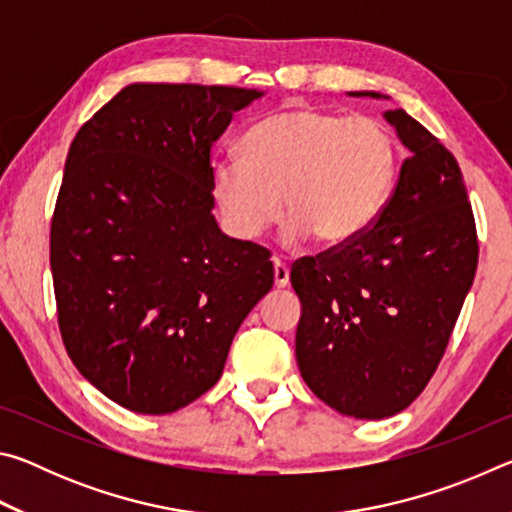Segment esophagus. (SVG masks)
Wrapping results in <instances>:
<instances>
[{"label":"esophagus","mask_w":512,"mask_h":512,"mask_svg":"<svg viewBox=\"0 0 512 512\" xmlns=\"http://www.w3.org/2000/svg\"><path fill=\"white\" fill-rule=\"evenodd\" d=\"M273 284L277 289H284L289 284V266L282 259H273Z\"/></svg>","instance_id":"esophagus-1"}]
</instances>
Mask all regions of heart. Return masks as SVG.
I'll return each mask as SVG.
<instances>
[{
  "label": "heart",
  "instance_id": "heart-1",
  "mask_svg": "<svg viewBox=\"0 0 512 512\" xmlns=\"http://www.w3.org/2000/svg\"><path fill=\"white\" fill-rule=\"evenodd\" d=\"M397 171L400 142L384 121L287 106L248 128L241 158L214 164L212 189L241 239L262 235L284 194L289 244L316 235L325 246H345L375 223Z\"/></svg>",
  "mask_w": 512,
  "mask_h": 512
}]
</instances>
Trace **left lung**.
Instances as JSON below:
<instances>
[{"label": "left lung", "instance_id": "obj_1", "mask_svg": "<svg viewBox=\"0 0 512 512\" xmlns=\"http://www.w3.org/2000/svg\"><path fill=\"white\" fill-rule=\"evenodd\" d=\"M384 117L411 151L384 210L350 244L291 268L300 375L318 400L359 420L391 418L424 391L479 262L456 158L404 110Z\"/></svg>", "mask_w": 512, "mask_h": 512}]
</instances>
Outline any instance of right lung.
<instances>
[{
    "instance_id": "obj_1",
    "label": "right lung",
    "mask_w": 512,
    "mask_h": 512,
    "mask_svg": "<svg viewBox=\"0 0 512 512\" xmlns=\"http://www.w3.org/2000/svg\"><path fill=\"white\" fill-rule=\"evenodd\" d=\"M262 92L133 83L69 146L49 259L65 350L124 409L164 415L219 381L273 287L268 250L225 237L212 144Z\"/></svg>"
}]
</instances>
